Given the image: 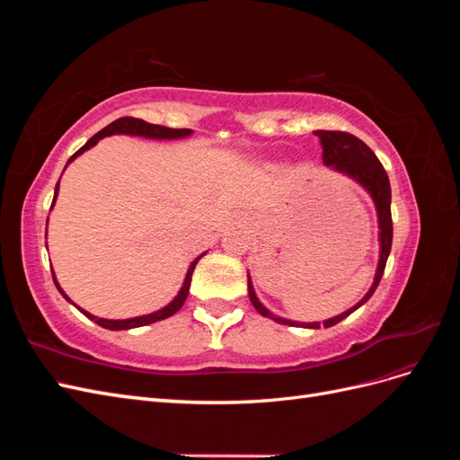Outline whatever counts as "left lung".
Masks as SVG:
<instances>
[{"mask_svg": "<svg viewBox=\"0 0 460 460\" xmlns=\"http://www.w3.org/2000/svg\"><path fill=\"white\" fill-rule=\"evenodd\" d=\"M314 134L320 137V144H323V161H324V164L332 166V169H336V171H340L347 176H351L370 193L372 199H374V205H376V213H378V225H380V262H378V269H376L374 284L367 291V296L360 299L355 305V307H351L349 311H345L338 316L324 320V328H330L333 324L341 323L343 318H347L353 311H357L360 305H365L372 297L376 288H378V284L382 280V274H384V269H385L389 252H392V240H394L392 188H389L387 172L384 171V166L378 161V157H376L374 151L363 140H358L357 136H353L349 132H340V130H316ZM247 289H249V299H252L253 307L262 316L272 318L274 323L288 324V326L320 328V323L301 324V323H294V320L274 316L269 309H264L262 303L255 296L253 286H252V278H249V274H247Z\"/></svg>", "mask_w": 460, "mask_h": 460, "instance_id": "obj_1", "label": "left lung"}]
</instances>
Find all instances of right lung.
Here are the masks:
<instances>
[{"label": "right lung", "mask_w": 460, "mask_h": 460, "mask_svg": "<svg viewBox=\"0 0 460 460\" xmlns=\"http://www.w3.org/2000/svg\"><path fill=\"white\" fill-rule=\"evenodd\" d=\"M113 134L144 136V137H153V140H176V137H186V136H190V134H191V130H190V128H166V127H159V124H149V122H146V120H142V119L122 117V119H117L115 122H111L109 127H105L103 130H100V132H97L95 136H92L90 140H88L84 146H82L71 159H68V163H71L73 159H76V157L80 155V153H84L86 149L93 147L97 142L102 140V137H105V136H113ZM68 163H66V164H68ZM66 164H65V166H66ZM58 191H59V182H58V186H55L53 203H55V199H58ZM53 203H51V207H53ZM203 255H205V253H203ZM203 255H199L196 261H193V262L190 264L188 274H186V280H184V286H182V289L178 291V296H176L169 305H166V307H163V309H159V311H155V313L146 314V316L127 318V320H107V318H97V316L90 314L88 311L80 309V307H76V309H78L82 314H84V316H88L90 320H93L95 324H100L102 328H107V330H130V328L147 326V324L157 323V320L169 318V316H172L176 311H180V307H182V305H184V301H186V297H188V291H190V284H191V274H193V269H196L198 261H199ZM51 274H53V272H51ZM53 282H55V286H58V289L61 291V296H63L66 301H71V299L66 297L65 291L61 289V286L58 284V280H55V274H53ZM73 305H75V303H73Z\"/></svg>", "instance_id": "add662e5"}]
</instances>
